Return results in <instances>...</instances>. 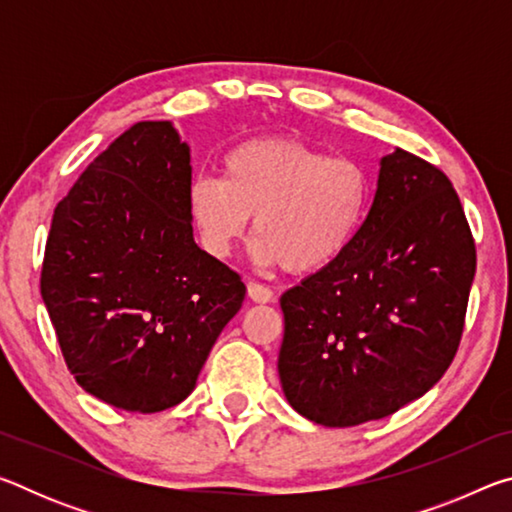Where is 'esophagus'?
I'll use <instances>...</instances> for the list:
<instances>
[{
    "label": "esophagus",
    "instance_id": "1",
    "mask_svg": "<svg viewBox=\"0 0 512 512\" xmlns=\"http://www.w3.org/2000/svg\"><path fill=\"white\" fill-rule=\"evenodd\" d=\"M248 298L259 302V305H266V302H273V291L259 282H248Z\"/></svg>",
    "mask_w": 512,
    "mask_h": 512
}]
</instances>
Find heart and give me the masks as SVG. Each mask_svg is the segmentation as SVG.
I'll list each match as a JSON object with an SVG mask.
<instances>
[{"instance_id": "heart-1", "label": "heart", "mask_w": 512, "mask_h": 512, "mask_svg": "<svg viewBox=\"0 0 512 512\" xmlns=\"http://www.w3.org/2000/svg\"><path fill=\"white\" fill-rule=\"evenodd\" d=\"M372 192L370 171L359 160L275 135L225 151L221 180L196 178L187 205L198 241L212 257H228L253 216L259 264L316 275L359 239Z\"/></svg>"}]
</instances>
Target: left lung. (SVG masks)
<instances>
[{"label":"left lung","mask_w":512,"mask_h":512,"mask_svg":"<svg viewBox=\"0 0 512 512\" xmlns=\"http://www.w3.org/2000/svg\"><path fill=\"white\" fill-rule=\"evenodd\" d=\"M359 239L282 293V391L323 427L386 418L445 375L461 343L476 248L456 189L409 151L381 158Z\"/></svg>","instance_id":"1"}]
</instances>
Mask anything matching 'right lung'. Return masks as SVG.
<instances>
[{"label":"right lung","instance_id":"right-lung-1","mask_svg":"<svg viewBox=\"0 0 512 512\" xmlns=\"http://www.w3.org/2000/svg\"><path fill=\"white\" fill-rule=\"evenodd\" d=\"M189 187L171 121H140L54 210L42 300L76 384L117 409L183 402L246 296L239 273L196 246Z\"/></svg>","mask_w":512,"mask_h":512}]
</instances>
